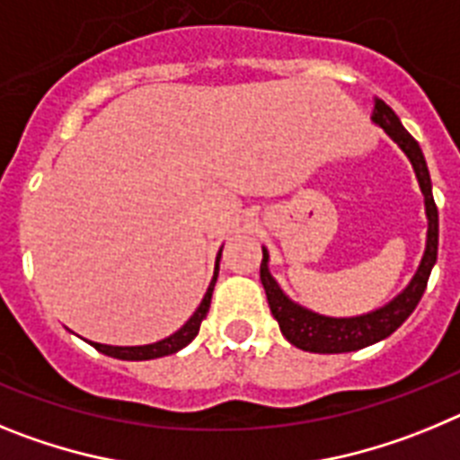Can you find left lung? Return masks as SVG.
<instances>
[{"label": "left lung", "mask_w": 460, "mask_h": 460, "mask_svg": "<svg viewBox=\"0 0 460 460\" xmlns=\"http://www.w3.org/2000/svg\"><path fill=\"white\" fill-rule=\"evenodd\" d=\"M373 121L382 126L398 147L408 154L410 164H412L414 172H417V180H420L421 193H424L426 200V217H429L426 253L421 258L420 270H417L414 279L410 280V286L394 302H389L387 306L368 313V315H359V318H324V315H318V313L296 306V304H292L283 295V290L276 286V280L271 279L270 270H267V251L262 249L260 280H262V288H265L271 315L279 323L283 336L299 350L336 355V352L359 350V348H367V345L387 339L389 334H394L410 318V313L417 308L426 290V283H429L430 270H433L438 260V207L436 200H433V190H430V174L429 168H426L424 154H421L417 140L405 131L396 112L382 99H376Z\"/></svg>", "instance_id": "left-lung-1"}]
</instances>
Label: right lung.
I'll return each instance as SVG.
<instances>
[{"instance_id":"obj_1","label":"right lung","mask_w":460,"mask_h":460,"mask_svg":"<svg viewBox=\"0 0 460 460\" xmlns=\"http://www.w3.org/2000/svg\"><path fill=\"white\" fill-rule=\"evenodd\" d=\"M221 258V253H218ZM218 258H217V271H214V279H211L209 288H207V295L205 299L200 302L198 311L193 313L189 318V323L180 329V332H174L172 336L168 339L158 341V343L152 345H136V348H119V345H101V343H92L93 348L99 352L108 357H115V359H128V361H142V359H156V357H165V355H172V352L181 350L190 341L198 336L200 332V324L205 320L207 311H209V304H211V292H214V286H217V276H218Z\"/></svg>"}]
</instances>
